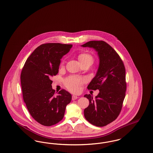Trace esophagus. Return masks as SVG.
<instances>
[{"instance_id": "esophagus-1", "label": "esophagus", "mask_w": 153, "mask_h": 153, "mask_svg": "<svg viewBox=\"0 0 153 153\" xmlns=\"http://www.w3.org/2000/svg\"><path fill=\"white\" fill-rule=\"evenodd\" d=\"M78 97H79L77 96H76V95H73V96H72V100H74L77 99Z\"/></svg>"}]
</instances>
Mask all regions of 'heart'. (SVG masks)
<instances>
[{
    "label": "heart",
    "instance_id": "1",
    "mask_svg": "<svg viewBox=\"0 0 153 153\" xmlns=\"http://www.w3.org/2000/svg\"><path fill=\"white\" fill-rule=\"evenodd\" d=\"M78 59L81 64L85 62H93L92 56L86 53H80L78 56ZM82 82V80L78 77L72 76L69 77L66 81V85L68 88L72 92H78L80 89V85Z\"/></svg>",
    "mask_w": 153,
    "mask_h": 153
}]
</instances>
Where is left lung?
I'll use <instances>...</instances> for the list:
<instances>
[{
    "label": "left lung",
    "instance_id": "left-lung-1",
    "mask_svg": "<svg viewBox=\"0 0 153 153\" xmlns=\"http://www.w3.org/2000/svg\"><path fill=\"white\" fill-rule=\"evenodd\" d=\"M81 46L93 48L99 59L97 72L87 87L99 89V93L95 98L84 95L89 101L84 117L90 123L103 127L114 121L121 111L126 91L125 67L118 54L104 41H91Z\"/></svg>",
    "mask_w": 153,
    "mask_h": 153
}]
</instances>
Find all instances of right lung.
Segmentation results:
<instances>
[{
  "mask_svg": "<svg viewBox=\"0 0 153 153\" xmlns=\"http://www.w3.org/2000/svg\"><path fill=\"white\" fill-rule=\"evenodd\" d=\"M72 45L42 44L27 59L22 69L21 81L22 94L29 112L37 122L51 126L61 121L72 95L64 89L55 95L51 76L58 73L61 59Z\"/></svg>",
  "mask_w": 153,
  "mask_h": 153,
  "instance_id": "obj_1",
  "label": "right lung"
}]
</instances>
